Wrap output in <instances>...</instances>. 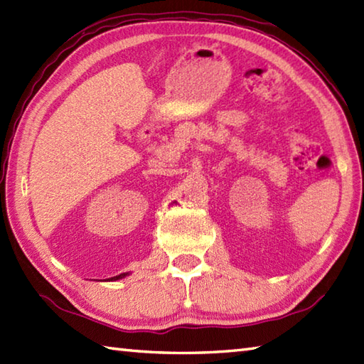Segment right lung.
<instances>
[{"label":"right lung","instance_id":"right-lung-1","mask_svg":"<svg viewBox=\"0 0 364 364\" xmlns=\"http://www.w3.org/2000/svg\"><path fill=\"white\" fill-rule=\"evenodd\" d=\"M126 276H129L127 272H123V274H119V276H115V277H110V279H107L109 282H114V280H119V279H124Z\"/></svg>","mask_w":364,"mask_h":364}]
</instances>
